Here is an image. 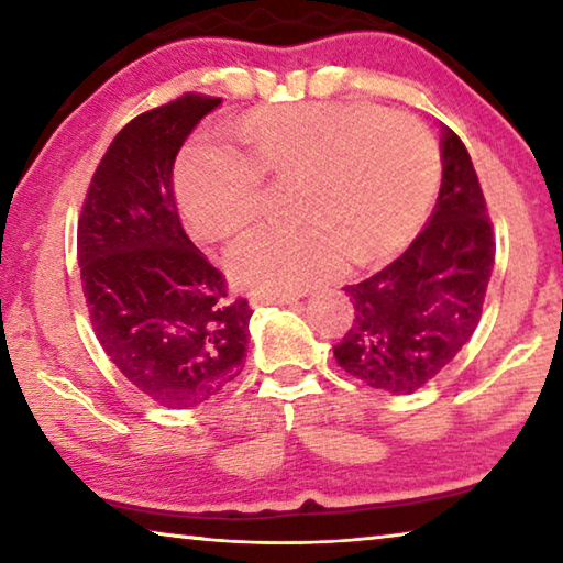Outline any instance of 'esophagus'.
I'll list each match as a JSON object with an SVG mask.
<instances>
[{"label": "esophagus", "instance_id": "esophagus-1", "mask_svg": "<svg viewBox=\"0 0 563 563\" xmlns=\"http://www.w3.org/2000/svg\"><path fill=\"white\" fill-rule=\"evenodd\" d=\"M292 298H268V295H253L251 308H265V305H295Z\"/></svg>", "mask_w": 563, "mask_h": 563}]
</instances>
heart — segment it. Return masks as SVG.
<instances>
[{
	"mask_svg": "<svg viewBox=\"0 0 563 563\" xmlns=\"http://www.w3.org/2000/svg\"><path fill=\"white\" fill-rule=\"evenodd\" d=\"M247 154L194 139L176 164L188 231L221 241L258 211L263 174L300 178L295 228H253L228 245L238 288L288 298L352 265L383 263L412 238L440 188V151L422 123L360 103H288L243 123Z\"/></svg>",
	"mask_w": 563,
	"mask_h": 563,
	"instance_id": "b5f03b06",
	"label": "heart"
}]
</instances>
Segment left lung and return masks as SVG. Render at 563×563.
Here are the masks:
<instances>
[{
  "instance_id": "8db88e82",
  "label": "left lung",
  "mask_w": 563,
  "mask_h": 563,
  "mask_svg": "<svg viewBox=\"0 0 563 563\" xmlns=\"http://www.w3.org/2000/svg\"><path fill=\"white\" fill-rule=\"evenodd\" d=\"M442 186L430 221L407 251L367 280L345 285L355 322L335 347L347 375L409 395L472 338L494 271L487 203L452 129L442 126Z\"/></svg>"
}]
</instances>
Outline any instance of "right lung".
I'll return each mask as SVG.
<instances>
[{
  "label": "right lung",
  "instance_id": "add662e5",
  "mask_svg": "<svg viewBox=\"0 0 563 563\" xmlns=\"http://www.w3.org/2000/svg\"><path fill=\"white\" fill-rule=\"evenodd\" d=\"M221 99L186 93L123 126L91 178L79 218L81 288L109 360L154 402L186 409L243 369L247 300L180 225L174 164Z\"/></svg>",
  "mask_w": 563,
  "mask_h": 563
}]
</instances>
